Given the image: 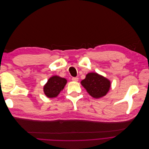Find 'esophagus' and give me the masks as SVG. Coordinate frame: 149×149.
<instances>
[{"mask_svg":"<svg viewBox=\"0 0 149 149\" xmlns=\"http://www.w3.org/2000/svg\"><path fill=\"white\" fill-rule=\"evenodd\" d=\"M72 80L74 81H77L79 80V78L77 77H72Z\"/></svg>","mask_w":149,"mask_h":149,"instance_id":"1","label":"esophagus"}]
</instances>
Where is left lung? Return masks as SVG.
<instances>
[{"label":"left lung","instance_id":"left-lung-1","mask_svg":"<svg viewBox=\"0 0 149 149\" xmlns=\"http://www.w3.org/2000/svg\"><path fill=\"white\" fill-rule=\"evenodd\" d=\"M81 84L88 94L96 99L105 96L110 87V81L96 73H88Z\"/></svg>","mask_w":149,"mask_h":149}]
</instances>
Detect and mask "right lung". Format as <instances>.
<instances>
[{
  "label": "right lung",
  "instance_id": "right-lung-1",
  "mask_svg": "<svg viewBox=\"0 0 149 149\" xmlns=\"http://www.w3.org/2000/svg\"><path fill=\"white\" fill-rule=\"evenodd\" d=\"M67 83L65 78L54 76L50 77L44 86V93L48 97L52 98L57 96L63 90Z\"/></svg>",
  "mask_w": 149,
  "mask_h": 149
}]
</instances>
